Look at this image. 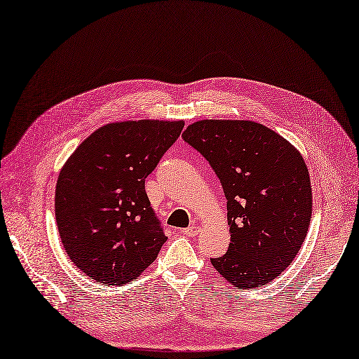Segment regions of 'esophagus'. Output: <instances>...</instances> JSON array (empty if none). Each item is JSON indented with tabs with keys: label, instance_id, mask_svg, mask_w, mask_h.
<instances>
[{
	"label": "esophagus",
	"instance_id": "obj_1",
	"mask_svg": "<svg viewBox=\"0 0 359 359\" xmlns=\"http://www.w3.org/2000/svg\"><path fill=\"white\" fill-rule=\"evenodd\" d=\"M200 231H201V228L198 225H191V226L183 229V234L187 237H195V236L200 234Z\"/></svg>",
	"mask_w": 359,
	"mask_h": 359
}]
</instances>
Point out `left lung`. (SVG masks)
I'll list each match as a JSON object with an SVG mask.
<instances>
[{
	"label": "left lung",
	"instance_id": "1",
	"mask_svg": "<svg viewBox=\"0 0 359 359\" xmlns=\"http://www.w3.org/2000/svg\"><path fill=\"white\" fill-rule=\"evenodd\" d=\"M182 137L209 161L226 198L231 243L212 265L236 289L271 282L291 265L310 225L311 184L302 154L252 121H198Z\"/></svg>",
	"mask_w": 359,
	"mask_h": 359
}]
</instances>
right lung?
I'll return each instance as SVG.
<instances>
[{
  "mask_svg": "<svg viewBox=\"0 0 359 359\" xmlns=\"http://www.w3.org/2000/svg\"><path fill=\"white\" fill-rule=\"evenodd\" d=\"M183 126L150 119L107 123L64 164L55 191L57 231L67 255L95 282L123 285L156 259L167 236L144 180Z\"/></svg>",
  "mask_w": 359,
  "mask_h": 359,
  "instance_id": "1",
  "label": "right lung"
}]
</instances>
